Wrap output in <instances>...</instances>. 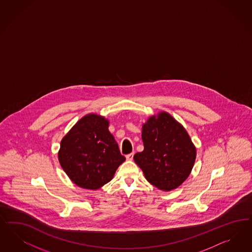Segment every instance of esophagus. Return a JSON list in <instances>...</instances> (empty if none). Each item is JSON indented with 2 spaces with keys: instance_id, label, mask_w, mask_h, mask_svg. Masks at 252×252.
I'll use <instances>...</instances> for the list:
<instances>
[{
  "instance_id": "34e87169",
  "label": "esophagus",
  "mask_w": 252,
  "mask_h": 252,
  "mask_svg": "<svg viewBox=\"0 0 252 252\" xmlns=\"http://www.w3.org/2000/svg\"><path fill=\"white\" fill-rule=\"evenodd\" d=\"M133 155H134V153H130V154L126 155V158H127V160H132V158H133Z\"/></svg>"
}]
</instances>
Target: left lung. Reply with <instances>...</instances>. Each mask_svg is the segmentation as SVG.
I'll return each instance as SVG.
<instances>
[{
  "instance_id": "8db88e82",
  "label": "left lung",
  "mask_w": 252,
  "mask_h": 252,
  "mask_svg": "<svg viewBox=\"0 0 252 252\" xmlns=\"http://www.w3.org/2000/svg\"><path fill=\"white\" fill-rule=\"evenodd\" d=\"M144 150L133 159L154 187L171 191L189 176L196 151L186 129L167 112L150 117L143 125Z\"/></svg>"
}]
</instances>
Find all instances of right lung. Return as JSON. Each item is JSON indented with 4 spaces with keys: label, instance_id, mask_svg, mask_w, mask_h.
<instances>
[{
    "label": "right lung",
    "instance_id": "1",
    "mask_svg": "<svg viewBox=\"0 0 252 252\" xmlns=\"http://www.w3.org/2000/svg\"><path fill=\"white\" fill-rule=\"evenodd\" d=\"M109 122L96 114L81 118L62 139L58 160L81 188L96 190L111 181L125 157L108 130Z\"/></svg>",
    "mask_w": 252,
    "mask_h": 252
}]
</instances>
